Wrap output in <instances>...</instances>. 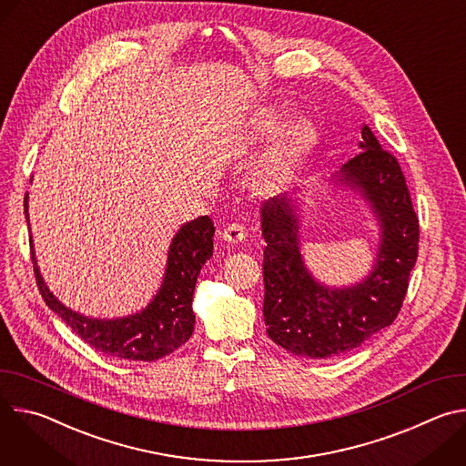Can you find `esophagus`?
Segmentation results:
<instances>
[{
    "label": "esophagus",
    "mask_w": 466,
    "mask_h": 466,
    "mask_svg": "<svg viewBox=\"0 0 466 466\" xmlns=\"http://www.w3.org/2000/svg\"><path fill=\"white\" fill-rule=\"evenodd\" d=\"M245 236H247V232H245V227L241 223H230L223 228V239L228 241V243H234V245L243 241Z\"/></svg>",
    "instance_id": "1"
}]
</instances>
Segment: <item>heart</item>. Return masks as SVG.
Here are the masks:
<instances>
[{
	"instance_id": "obj_1",
	"label": "heart",
	"mask_w": 466,
	"mask_h": 466,
	"mask_svg": "<svg viewBox=\"0 0 466 466\" xmlns=\"http://www.w3.org/2000/svg\"><path fill=\"white\" fill-rule=\"evenodd\" d=\"M279 117L275 114H263L256 121V130L259 135H271L279 127ZM313 144V130L304 121H293L282 128L268 157L263 160V171L268 175H280L291 169L311 147Z\"/></svg>"
}]
</instances>
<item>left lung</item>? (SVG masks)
Returning <instances> with one entry per match:
<instances>
[{
  "mask_svg": "<svg viewBox=\"0 0 466 466\" xmlns=\"http://www.w3.org/2000/svg\"><path fill=\"white\" fill-rule=\"evenodd\" d=\"M361 151L341 173L367 197L380 223L381 243L370 277L345 289L317 284L299 250V219L288 195L261 208L263 319L269 338L297 356L326 360L347 354L389 326L404 304L419 254V218L400 164L374 132L361 128Z\"/></svg>",
  "mask_w": 466,
  "mask_h": 466,
  "instance_id": "obj_1",
  "label": "left lung"
}]
</instances>
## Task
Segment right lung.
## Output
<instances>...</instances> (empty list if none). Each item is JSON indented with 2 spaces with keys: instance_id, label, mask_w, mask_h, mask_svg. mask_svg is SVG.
I'll list each match as a JSON object with an SVG mask.
<instances>
[{
  "instance_id": "obj_1",
  "label": "right lung",
  "mask_w": 466,
  "mask_h": 466,
  "mask_svg": "<svg viewBox=\"0 0 466 466\" xmlns=\"http://www.w3.org/2000/svg\"><path fill=\"white\" fill-rule=\"evenodd\" d=\"M24 208L27 218V193ZM214 221L208 216L186 223L177 232L167 252L164 284L153 302L137 315L101 320L79 315L60 304L40 277L33 239L29 238L36 286L44 302L97 352L128 361H155L191 338L195 324L193 291L201 268L214 252Z\"/></svg>"
}]
</instances>
